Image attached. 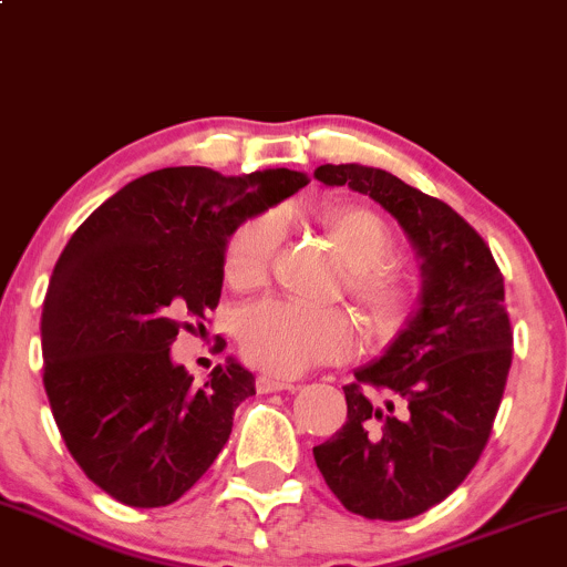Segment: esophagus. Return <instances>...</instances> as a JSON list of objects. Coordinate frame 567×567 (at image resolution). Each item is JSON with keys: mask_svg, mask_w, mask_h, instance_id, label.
Instances as JSON below:
<instances>
[{"mask_svg": "<svg viewBox=\"0 0 567 567\" xmlns=\"http://www.w3.org/2000/svg\"><path fill=\"white\" fill-rule=\"evenodd\" d=\"M297 383L291 380H281V378H272V374H259L257 378V391L259 393H276V391H295Z\"/></svg>", "mask_w": 567, "mask_h": 567, "instance_id": "1", "label": "esophagus"}]
</instances>
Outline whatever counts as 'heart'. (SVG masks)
<instances>
[{
  "instance_id": "obj_1",
  "label": "heart",
  "mask_w": 567,
  "mask_h": 567,
  "mask_svg": "<svg viewBox=\"0 0 567 567\" xmlns=\"http://www.w3.org/2000/svg\"><path fill=\"white\" fill-rule=\"evenodd\" d=\"M337 249L353 267L351 291L369 321L391 332L410 310V289L391 270L396 240L391 227L367 208H334L323 219ZM284 240V216L267 212L244 221L225 249V276L238 289L265 284ZM240 351L254 367L295 378L323 361L348 359L359 346L353 316L340 308H313L297 300H262L238 323Z\"/></svg>"
}]
</instances>
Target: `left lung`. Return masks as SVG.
Wrapping results in <instances>:
<instances>
[{"mask_svg": "<svg viewBox=\"0 0 567 567\" xmlns=\"http://www.w3.org/2000/svg\"><path fill=\"white\" fill-rule=\"evenodd\" d=\"M327 187L369 195L402 225L421 262V308L380 361L346 385L348 421L313 447L348 512L410 519L447 498L480 461L512 367L504 276L447 203L383 168L318 165Z\"/></svg>", "mask_w": 567, "mask_h": 567, "instance_id": "obj_1", "label": "left lung"}]
</instances>
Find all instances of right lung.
Instances as JSON below:
<instances>
[{
    "instance_id": "add662e5",
    "label": "right lung",
    "mask_w": 567,
    "mask_h": 567,
    "mask_svg": "<svg viewBox=\"0 0 567 567\" xmlns=\"http://www.w3.org/2000/svg\"><path fill=\"white\" fill-rule=\"evenodd\" d=\"M305 184L289 168L152 171L61 251L42 308L44 391L69 453L120 504H174L230 439L254 374L227 359L195 385L171 346L219 305L227 238Z\"/></svg>"
}]
</instances>
